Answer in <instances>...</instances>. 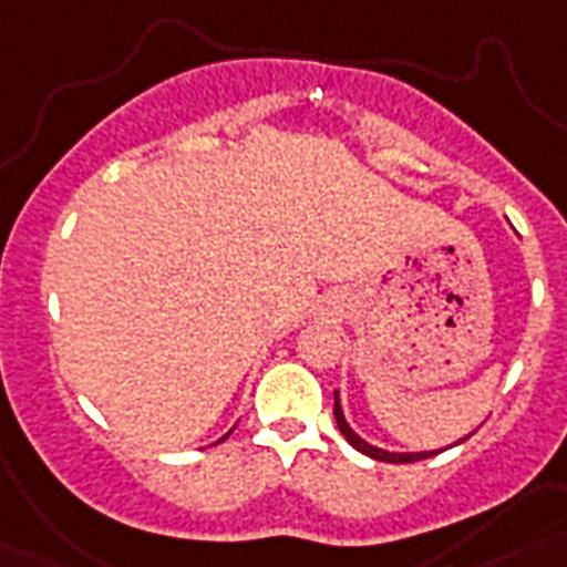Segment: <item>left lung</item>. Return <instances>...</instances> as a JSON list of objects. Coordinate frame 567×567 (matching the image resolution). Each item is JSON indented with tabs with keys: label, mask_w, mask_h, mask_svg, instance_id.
Masks as SVG:
<instances>
[{
	"label": "left lung",
	"mask_w": 567,
	"mask_h": 567,
	"mask_svg": "<svg viewBox=\"0 0 567 567\" xmlns=\"http://www.w3.org/2000/svg\"><path fill=\"white\" fill-rule=\"evenodd\" d=\"M336 421H338V430H341V435H344V439L350 441L355 450H359V453L377 458V462H394V465H405V462H421V458L435 456V453H388V450H379V447H373V444H368V441H362L353 430H350V423L344 421V412H341L338 394H336Z\"/></svg>",
	"instance_id": "left-lung-1"
}]
</instances>
